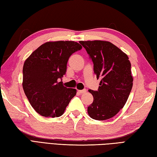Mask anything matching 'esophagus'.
Masks as SVG:
<instances>
[{"label":"esophagus","mask_w":157,"mask_h":157,"mask_svg":"<svg viewBox=\"0 0 157 157\" xmlns=\"http://www.w3.org/2000/svg\"><path fill=\"white\" fill-rule=\"evenodd\" d=\"M78 92L79 93H81V94H84V93L87 92V90H86V89H84V90H78Z\"/></svg>","instance_id":"esophagus-1"}]
</instances>
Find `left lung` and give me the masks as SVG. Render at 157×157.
<instances>
[{
    "instance_id": "left-lung-1",
    "label": "left lung",
    "mask_w": 157,
    "mask_h": 157,
    "mask_svg": "<svg viewBox=\"0 0 157 157\" xmlns=\"http://www.w3.org/2000/svg\"><path fill=\"white\" fill-rule=\"evenodd\" d=\"M94 64V72L101 79L97 91L90 90L94 101L88 113L95 120L109 119L126 103L133 86L131 63L125 53L111 42L80 41Z\"/></svg>"
}]
</instances>
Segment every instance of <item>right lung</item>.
<instances>
[{
	"label": "right lung",
	"mask_w": 157,
	"mask_h": 157,
	"mask_svg": "<svg viewBox=\"0 0 157 157\" xmlns=\"http://www.w3.org/2000/svg\"><path fill=\"white\" fill-rule=\"evenodd\" d=\"M82 46L73 41L48 42L33 52L23 67V88L40 115L58 117L64 113L76 90L63 84L62 78L73 53Z\"/></svg>",
	"instance_id": "obj_1"
}]
</instances>
